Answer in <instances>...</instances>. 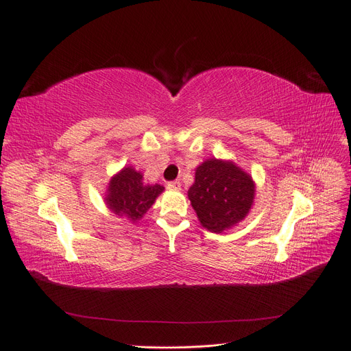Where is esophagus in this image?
<instances>
[{"instance_id": "esophagus-1", "label": "esophagus", "mask_w": 351, "mask_h": 351, "mask_svg": "<svg viewBox=\"0 0 351 351\" xmlns=\"http://www.w3.org/2000/svg\"><path fill=\"white\" fill-rule=\"evenodd\" d=\"M167 187H168L169 190H180V189H182V183H180L178 180H176V182H169V183L167 184Z\"/></svg>"}]
</instances>
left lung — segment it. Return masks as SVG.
Here are the masks:
<instances>
[{
    "label": "left lung",
    "instance_id": "obj_1",
    "mask_svg": "<svg viewBox=\"0 0 351 351\" xmlns=\"http://www.w3.org/2000/svg\"><path fill=\"white\" fill-rule=\"evenodd\" d=\"M254 192L256 186L249 173L232 161L209 158L196 168L187 196L200 226L219 234L247 217Z\"/></svg>",
    "mask_w": 351,
    "mask_h": 351
}]
</instances>
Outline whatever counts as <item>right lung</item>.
Here are the masks:
<instances>
[{"label": "right lung", "mask_w": 351, "mask_h": 351, "mask_svg": "<svg viewBox=\"0 0 351 351\" xmlns=\"http://www.w3.org/2000/svg\"><path fill=\"white\" fill-rule=\"evenodd\" d=\"M162 192L161 184H146L143 174L127 165L111 177L104 199L105 205L115 215L137 222Z\"/></svg>", "instance_id": "add662e5"}]
</instances>
